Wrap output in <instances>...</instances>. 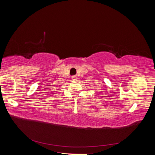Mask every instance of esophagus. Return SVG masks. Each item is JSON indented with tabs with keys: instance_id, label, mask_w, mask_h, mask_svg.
<instances>
[{
	"instance_id": "obj_1",
	"label": "esophagus",
	"mask_w": 155,
	"mask_h": 155,
	"mask_svg": "<svg viewBox=\"0 0 155 155\" xmlns=\"http://www.w3.org/2000/svg\"><path fill=\"white\" fill-rule=\"evenodd\" d=\"M72 78H73V79H76V76H72Z\"/></svg>"
}]
</instances>
